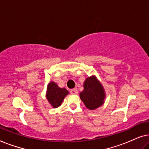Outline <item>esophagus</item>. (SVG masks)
Instances as JSON below:
<instances>
[{
	"instance_id": "34e87169",
	"label": "esophagus",
	"mask_w": 149,
	"mask_h": 149,
	"mask_svg": "<svg viewBox=\"0 0 149 149\" xmlns=\"http://www.w3.org/2000/svg\"><path fill=\"white\" fill-rule=\"evenodd\" d=\"M70 93H72V94H74V95H77V93H78V91H77V88H74V89H72L70 90Z\"/></svg>"
}]
</instances>
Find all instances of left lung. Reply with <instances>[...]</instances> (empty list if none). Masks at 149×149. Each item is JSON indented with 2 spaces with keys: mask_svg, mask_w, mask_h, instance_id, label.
Here are the masks:
<instances>
[{
  "mask_svg": "<svg viewBox=\"0 0 149 149\" xmlns=\"http://www.w3.org/2000/svg\"><path fill=\"white\" fill-rule=\"evenodd\" d=\"M84 89L80 93V98L87 109L95 110L104 102V89L95 76L86 79L83 84Z\"/></svg>",
  "mask_w": 149,
  "mask_h": 149,
  "instance_id": "1",
  "label": "left lung"
}]
</instances>
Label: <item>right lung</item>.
Masks as SVG:
<instances>
[{"mask_svg": "<svg viewBox=\"0 0 149 149\" xmlns=\"http://www.w3.org/2000/svg\"><path fill=\"white\" fill-rule=\"evenodd\" d=\"M69 93L65 88H60L54 81L49 83L47 89L46 97L53 108H58L62 104L64 97Z\"/></svg>", "mask_w": 149, "mask_h": 149, "instance_id": "1", "label": "right lung"}]
</instances>
